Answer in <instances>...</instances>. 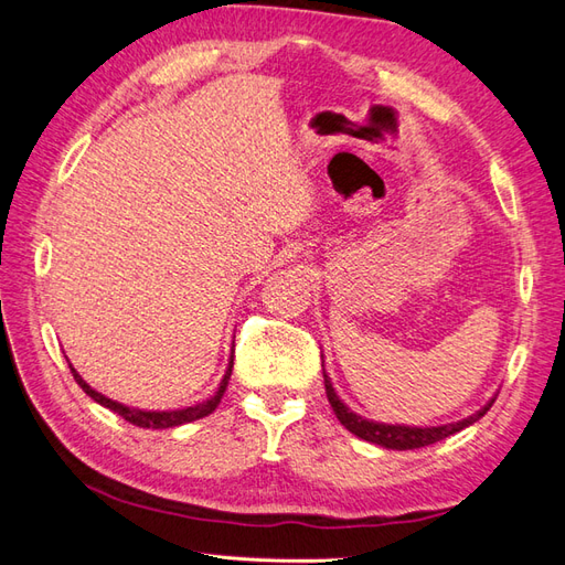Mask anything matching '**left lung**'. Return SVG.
I'll return each instance as SVG.
<instances>
[{"mask_svg": "<svg viewBox=\"0 0 565 565\" xmlns=\"http://www.w3.org/2000/svg\"><path fill=\"white\" fill-rule=\"evenodd\" d=\"M324 370V365H322ZM324 388H327V398L331 403V408H334V415L339 417V423L353 431L355 437L372 441V444H380L384 448H396V451H411V448H423L429 444H437L446 437H451V434L460 431L470 427L472 423L480 420V417L491 408V403L497 398H491L482 411H477L475 415L466 417V420H458L451 425H441V427H406V425H384V423H372L365 420V417L355 415L349 406H343V401L337 396L334 386H331L327 372H324Z\"/></svg>", "mask_w": 565, "mask_h": 565, "instance_id": "8db88e82", "label": "left lung"}]
</instances>
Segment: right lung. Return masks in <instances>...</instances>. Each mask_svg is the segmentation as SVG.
Masks as SVG:
<instances>
[{"label":"right lung","mask_w":565,"mask_h":565,"mask_svg":"<svg viewBox=\"0 0 565 565\" xmlns=\"http://www.w3.org/2000/svg\"><path fill=\"white\" fill-rule=\"evenodd\" d=\"M231 353H234V351H231ZM68 367H71V374H74V380L78 382V386L83 388L85 394H88L95 403H99V406H105V408L114 411L117 415H121L126 423H131V425H136V427H145V429H169V427H179V425H185V423L200 420V417L210 415L216 406H220V401H222V396H224V392H226V386H228V380H231V367H234V355H231V360H228V367H226V374H224V380H222L220 388H216V394H214L210 401L195 403V406H191V408L162 411V413H157V411H138V408L121 406V403L111 401V398H107V396H103V394H97L95 388H90L88 384H85L81 374L74 370V365H68Z\"/></svg>","instance_id":"obj_1"}]
</instances>
